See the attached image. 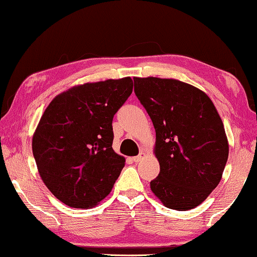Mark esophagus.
<instances>
[{
	"label": "esophagus",
	"mask_w": 257,
	"mask_h": 257,
	"mask_svg": "<svg viewBox=\"0 0 257 257\" xmlns=\"http://www.w3.org/2000/svg\"><path fill=\"white\" fill-rule=\"evenodd\" d=\"M144 157H145V152H141L139 156H136V157H133L132 160H133L134 163H140L141 160L144 158Z\"/></svg>",
	"instance_id": "obj_1"
}]
</instances>
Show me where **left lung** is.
I'll use <instances>...</instances> for the list:
<instances>
[{
    "mask_svg": "<svg viewBox=\"0 0 257 257\" xmlns=\"http://www.w3.org/2000/svg\"><path fill=\"white\" fill-rule=\"evenodd\" d=\"M156 129L159 175L152 193L166 208H196L220 182L228 158L223 121L206 93L173 78L134 77Z\"/></svg>",
    "mask_w": 257,
    "mask_h": 257,
    "instance_id": "obj_1",
    "label": "left lung"
}]
</instances>
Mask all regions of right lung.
<instances>
[{"mask_svg": "<svg viewBox=\"0 0 257 257\" xmlns=\"http://www.w3.org/2000/svg\"><path fill=\"white\" fill-rule=\"evenodd\" d=\"M133 92V79L72 86L49 102L32 137L38 172L64 204L93 208L110 193L124 167L113 150V117Z\"/></svg>", "mask_w": 257, "mask_h": 257, "instance_id": "add662e5", "label": "right lung"}]
</instances>
